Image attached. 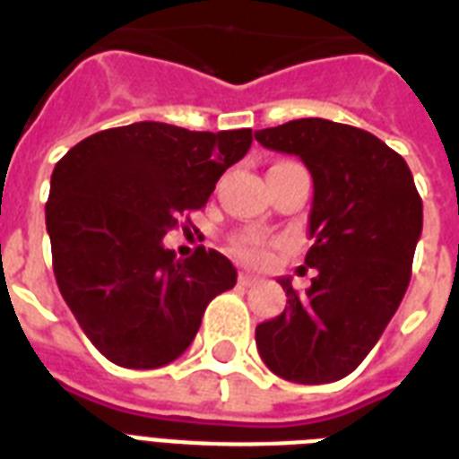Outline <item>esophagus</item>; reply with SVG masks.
I'll return each instance as SVG.
<instances>
[{"label": "esophagus", "mask_w": 459, "mask_h": 459, "mask_svg": "<svg viewBox=\"0 0 459 459\" xmlns=\"http://www.w3.org/2000/svg\"><path fill=\"white\" fill-rule=\"evenodd\" d=\"M238 283L243 288H252V286H257L259 279L255 276V273H247V272H240V276H238Z\"/></svg>", "instance_id": "34e87169"}]
</instances>
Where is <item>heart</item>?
<instances>
[{
	"label": "heart",
	"instance_id": "b5f03b06",
	"mask_svg": "<svg viewBox=\"0 0 459 459\" xmlns=\"http://www.w3.org/2000/svg\"><path fill=\"white\" fill-rule=\"evenodd\" d=\"M230 252L247 264H264L269 257V243L257 236H238L230 240Z\"/></svg>",
	"mask_w": 459,
	"mask_h": 459
}]
</instances>
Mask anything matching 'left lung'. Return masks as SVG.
<instances>
[{
	"label": "left lung",
	"instance_id": "8db88e82",
	"mask_svg": "<svg viewBox=\"0 0 459 459\" xmlns=\"http://www.w3.org/2000/svg\"><path fill=\"white\" fill-rule=\"evenodd\" d=\"M269 150L300 157L314 200L305 257L314 279L259 324L255 341L276 377L331 384L359 367L393 319L412 276L421 197L405 159L377 135L326 118H298L255 133Z\"/></svg>",
	"mask_w": 459,
	"mask_h": 459
}]
</instances>
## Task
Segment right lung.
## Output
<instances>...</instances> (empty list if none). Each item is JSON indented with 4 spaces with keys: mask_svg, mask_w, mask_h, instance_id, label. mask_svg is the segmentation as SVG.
I'll use <instances>...</instances> for the list:
<instances>
[{
    "mask_svg": "<svg viewBox=\"0 0 459 459\" xmlns=\"http://www.w3.org/2000/svg\"><path fill=\"white\" fill-rule=\"evenodd\" d=\"M250 145V128L200 133L140 121L81 140L54 166L45 207L54 279L109 362H173L209 302L236 286V266L221 252L200 245L176 259L161 240L207 204Z\"/></svg>",
    "mask_w": 459,
    "mask_h": 459,
    "instance_id": "right-lung-1",
    "label": "right lung"
}]
</instances>
